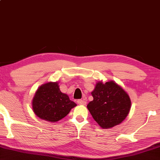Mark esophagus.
I'll return each mask as SVG.
<instances>
[{"mask_svg": "<svg viewBox=\"0 0 160 160\" xmlns=\"http://www.w3.org/2000/svg\"><path fill=\"white\" fill-rule=\"evenodd\" d=\"M77 104H80V105H85L86 104H87V102H86L85 99H78Z\"/></svg>", "mask_w": 160, "mask_h": 160, "instance_id": "1", "label": "esophagus"}]
</instances>
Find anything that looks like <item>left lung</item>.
Instances as JSON below:
<instances>
[{
  "label": "left lung",
  "instance_id": "1",
  "mask_svg": "<svg viewBox=\"0 0 160 160\" xmlns=\"http://www.w3.org/2000/svg\"><path fill=\"white\" fill-rule=\"evenodd\" d=\"M92 95L94 99L87 108L102 128L109 129L119 124L128 115L131 108L129 95L113 81L98 82Z\"/></svg>",
  "mask_w": 160,
  "mask_h": 160
}]
</instances>
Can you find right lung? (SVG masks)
Instances as JSON below:
<instances>
[{
    "mask_svg": "<svg viewBox=\"0 0 160 160\" xmlns=\"http://www.w3.org/2000/svg\"><path fill=\"white\" fill-rule=\"evenodd\" d=\"M77 104L60 91L58 82L41 85L32 100L33 111L41 119L56 122L63 119Z\"/></svg>",
    "mask_w": 160,
    "mask_h": 160,
    "instance_id": "1",
    "label": "right lung"
}]
</instances>
